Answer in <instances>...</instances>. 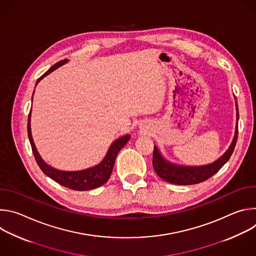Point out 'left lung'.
I'll list each match as a JSON object with an SVG mask.
<instances>
[{
    "instance_id": "8db88e82",
    "label": "left lung",
    "mask_w": 256,
    "mask_h": 256,
    "mask_svg": "<svg viewBox=\"0 0 256 256\" xmlns=\"http://www.w3.org/2000/svg\"><path fill=\"white\" fill-rule=\"evenodd\" d=\"M236 110H237V122H238L239 112H238L237 105H236ZM237 136H238V126L236 128L233 142L230 144L229 149L225 152V154L222 157L218 158L216 161H214V163L208 165H204V166H181V165L170 163L163 158V156L161 155V153L155 146L154 153H153L154 170L159 177L169 182V184H179V186H192V184H200V182H202L208 179L210 177H212L214 174H216L230 159L235 149V146L237 142Z\"/></svg>"
}]
</instances>
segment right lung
I'll list each match as a JSON object with an SVG mask.
<instances>
[{
  "label": "right lung",
  "mask_w": 256,
  "mask_h": 256,
  "mask_svg": "<svg viewBox=\"0 0 256 256\" xmlns=\"http://www.w3.org/2000/svg\"><path fill=\"white\" fill-rule=\"evenodd\" d=\"M66 62H68V60H62L54 64L38 80L36 85L38 84V82L42 78L48 76L50 72H52L58 66L64 64ZM30 118H31V110L28 116L27 132H28L29 142H30L32 152H33L36 162H38L40 168L42 170V172L46 175H48L50 178H52V180L58 182V184L64 186V188H70L72 190L85 192V190H94V188H97L103 186L105 182H107V180L112 175V169L114 166V162H116L118 152L120 151V149L124 148V146L128 142V140L130 138L128 134H126V136H124L118 138L116 140H114L110 148H109V150H108L106 156L104 157V159L102 160V162L94 167H91V168H88L85 170H80V171H62V170H58V169L52 168V166L48 165L42 160V158L38 154V150H36L33 138H32V134H31Z\"/></svg>",
  "instance_id": "1"
}]
</instances>
